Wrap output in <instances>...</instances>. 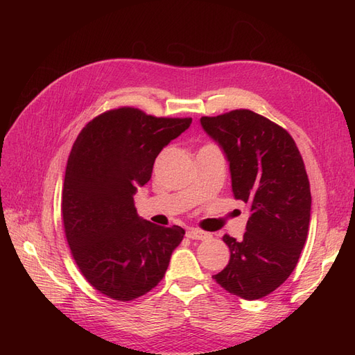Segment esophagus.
Listing matches in <instances>:
<instances>
[{
	"label": "esophagus",
	"mask_w": 355,
	"mask_h": 355,
	"mask_svg": "<svg viewBox=\"0 0 355 355\" xmlns=\"http://www.w3.org/2000/svg\"><path fill=\"white\" fill-rule=\"evenodd\" d=\"M187 237L191 239V240H207V239H210V235L207 232H204V231L189 228L187 231Z\"/></svg>",
	"instance_id": "1"
}]
</instances>
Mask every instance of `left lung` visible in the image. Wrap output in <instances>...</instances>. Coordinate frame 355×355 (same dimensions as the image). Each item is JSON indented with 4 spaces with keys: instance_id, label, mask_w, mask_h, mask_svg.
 I'll use <instances>...</instances> for the list:
<instances>
[{
    "instance_id": "obj_1",
    "label": "left lung",
    "mask_w": 355,
    "mask_h": 355,
    "mask_svg": "<svg viewBox=\"0 0 355 355\" xmlns=\"http://www.w3.org/2000/svg\"><path fill=\"white\" fill-rule=\"evenodd\" d=\"M200 121L228 159L234 197L250 206L243 240L223 235L231 257L213 278L235 296L261 299L293 272L306 241L311 189L302 155L283 127L249 110Z\"/></svg>"
}]
</instances>
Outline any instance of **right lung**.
<instances>
[{"mask_svg": "<svg viewBox=\"0 0 355 355\" xmlns=\"http://www.w3.org/2000/svg\"><path fill=\"white\" fill-rule=\"evenodd\" d=\"M191 123L123 106L93 118L75 141L62 191L63 228L75 263L102 295L127 302L163 280L185 231L139 218L135 194L151 179L161 149Z\"/></svg>", "mask_w": 355, "mask_h": 355, "instance_id": "add662e5", "label": "right lung"}]
</instances>
